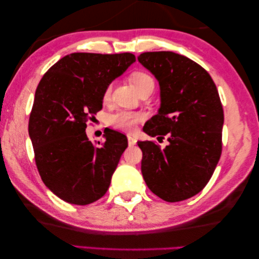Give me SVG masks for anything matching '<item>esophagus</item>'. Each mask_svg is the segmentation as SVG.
<instances>
[{"instance_id": "34e87169", "label": "esophagus", "mask_w": 259, "mask_h": 259, "mask_svg": "<svg viewBox=\"0 0 259 259\" xmlns=\"http://www.w3.org/2000/svg\"><path fill=\"white\" fill-rule=\"evenodd\" d=\"M136 142H137V139L135 138V137L131 136V135H128V144H129V146H135Z\"/></svg>"}]
</instances>
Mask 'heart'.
Wrapping results in <instances>:
<instances>
[{
	"label": "heart",
	"instance_id": "obj_1",
	"mask_svg": "<svg viewBox=\"0 0 259 259\" xmlns=\"http://www.w3.org/2000/svg\"><path fill=\"white\" fill-rule=\"evenodd\" d=\"M131 81L134 82L135 87L137 88L138 92H140L142 89L149 87V85H155V82H153V79L151 76L146 73L142 72V71H137V72H134L130 75ZM110 90L111 88H108L104 92L103 99L104 100H108L110 97ZM144 120V114L141 112H134V111H119L117 113L112 114L111 117V123L120 130H124V131H133L135 130L136 125L139 122Z\"/></svg>",
	"mask_w": 259,
	"mask_h": 259
}]
</instances>
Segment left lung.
<instances>
[{"mask_svg":"<svg viewBox=\"0 0 259 259\" xmlns=\"http://www.w3.org/2000/svg\"><path fill=\"white\" fill-rule=\"evenodd\" d=\"M138 61L160 87V108L144 131L169 142L161 149L138 141L142 177L163 200L188 199L207 185L222 155L224 111L216 84L199 64L175 52H145Z\"/></svg>","mask_w":259,"mask_h":259,"instance_id":"left-lung-1","label":"left lung"}]
</instances>
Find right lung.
Instances as JSON below:
<instances>
[{
  "instance_id": "1",
  "label": "right lung",
  "mask_w": 259,
  "mask_h": 259,
  "mask_svg": "<svg viewBox=\"0 0 259 259\" xmlns=\"http://www.w3.org/2000/svg\"><path fill=\"white\" fill-rule=\"evenodd\" d=\"M131 53H71L60 59L38 83L29 121V136L43 183L60 199L89 205L106 194L128 139L112 129L97 146L87 122L102 109L110 83L123 74Z\"/></svg>"
}]
</instances>
